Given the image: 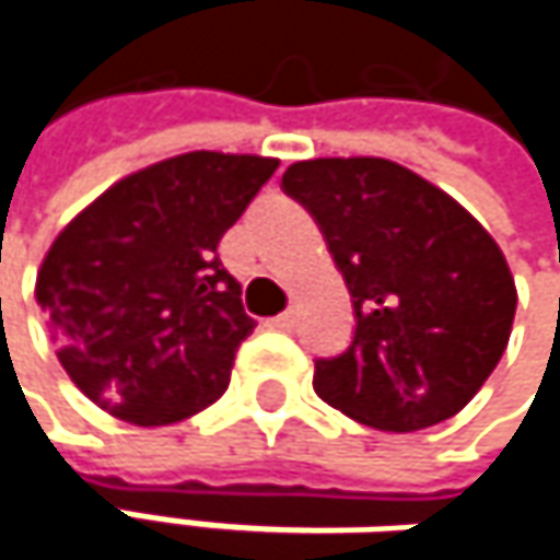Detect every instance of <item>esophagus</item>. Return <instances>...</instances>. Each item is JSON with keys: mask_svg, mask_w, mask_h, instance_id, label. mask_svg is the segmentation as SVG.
Here are the masks:
<instances>
[{"mask_svg": "<svg viewBox=\"0 0 560 560\" xmlns=\"http://www.w3.org/2000/svg\"><path fill=\"white\" fill-rule=\"evenodd\" d=\"M269 324L279 327V330H291V327H294V311H281L279 317H272Z\"/></svg>", "mask_w": 560, "mask_h": 560, "instance_id": "1", "label": "esophagus"}]
</instances>
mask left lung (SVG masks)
<instances>
[{"mask_svg":"<svg viewBox=\"0 0 560 560\" xmlns=\"http://www.w3.org/2000/svg\"><path fill=\"white\" fill-rule=\"evenodd\" d=\"M281 187L320 226L357 317L350 347L314 360V392L383 431L457 415L497 370L515 317L497 240L386 159L294 162Z\"/></svg>","mask_w":560,"mask_h":560,"instance_id":"1","label":"left lung"}]
</instances>
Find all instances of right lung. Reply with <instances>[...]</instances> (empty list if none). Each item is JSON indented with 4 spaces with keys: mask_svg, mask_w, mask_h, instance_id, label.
I'll list each match as a JSON object with an SVG mask.
<instances>
[{
    "mask_svg": "<svg viewBox=\"0 0 560 560\" xmlns=\"http://www.w3.org/2000/svg\"><path fill=\"white\" fill-rule=\"evenodd\" d=\"M276 168L259 155L187 152L122 177L60 230L35 298L90 401L155 428L226 392L256 320L217 246Z\"/></svg>",
    "mask_w": 560,
    "mask_h": 560,
    "instance_id": "right-lung-1",
    "label": "right lung"
}]
</instances>
